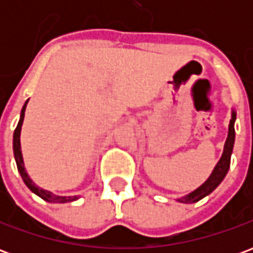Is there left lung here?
I'll list each match as a JSON object with an SVG mask.
<instances>
[{"mask_svg":"<svg viewBox=\"0 0 253 253\" xmlns=\"http://www.w3.org/2000/svg\"><path fill=\"white\" fill-rule=\"evenodd\" d=\"M234 121H236V112L232 111V119L229 123V132L228 138H226V142L223 146V153L222 157L219 159L218 164L215 165V168L211 172L210 177L207 179L199 188H196L195 191H192L191 194L186 196H181L177 201L181 203H195V202L201 201L202 198H205L209 194H211L212 191L215 190L219 183L223 180V177L226 176L230 167V156L233 152V145H234Z\"/></svg>","mask_w":253,"mask_h":253,"instance_id":"obj_1","label":"left lung"}]
</instances>
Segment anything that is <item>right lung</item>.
<instances>
[{
  "mask_svg": "<svg viewBox=\"0 0 253 253\" xmlns=\"http://www.w3.org/2000/svg\"><path fill=\"white\" fill-rule=\"evenodd\" d=\"M28 100L25 101L24 107L21 110V115H20L19 125L16 127L13 134V153H14V160H16V164H17V169H19L21 179L24 180L25 186L28 187L34 194L38 196H41L42 199H44L47 202H51V203H66V202H73L78 199V196H58L54 195L52 192L46 190H42L39 187L36 186L34 181L31 180L30 176L27 173V170L24 168V161H23V154H21V145H20V132H21V126H23V121H24V114H25V107H27Z\"/></svg>",
  "mask_w": 253,
  "mask_h": 253,
  "instance_id": "1",
  "label": "right lung"
}]
</instances>
